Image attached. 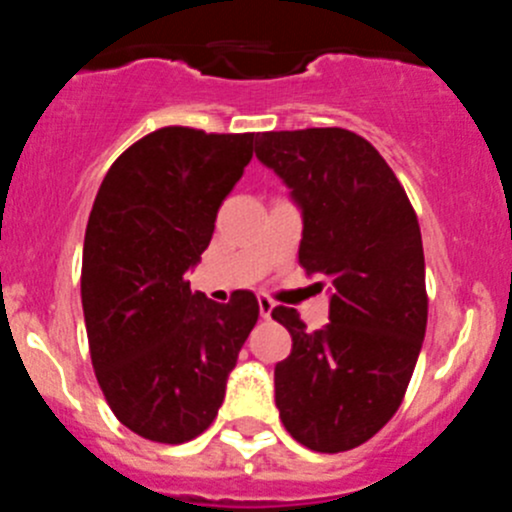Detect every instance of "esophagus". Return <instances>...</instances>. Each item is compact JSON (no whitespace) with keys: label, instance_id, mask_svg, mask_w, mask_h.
<instances>
[{"label":"esophagus","instance_id":"34e87169","mask_svg":"<svg viewBox=\"0 0 512 512\" xmlns=\"http://www.w3.org/2000/svg\"><path fill=\"white\" fill-rule=\"evenodd\" d=\"M271 310H274V302H271V297L261 295V297H259V312H261V318H269Z\"/></svg>","mask_w":512,"mask_h":512}]
</instances>
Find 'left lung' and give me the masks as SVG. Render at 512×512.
Wrapping results in <instances>:
<instances>
[{
	"label": "left lung",
	"instance_id": "8db88e82",
	"mask_svg": "<svg viewBox=\"0 0 512 512\" xmlns=\"http://www.w3.org/2000/svg\"><path fill=\"white\" fill-rule=\"evenodd\" d=\"M256 158L302 210L300 264L330 279V323L271 318L292 336L274 369L279 418L320 454L361 446L400 408L428 323L423 238L408 194L377 148L343 128L261 133Z\"/></svg>",
	"mask_w": 512,
	"mask_h": 512
}]
</instances>
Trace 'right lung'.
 I'll list each match as a JSON object with an SVG mask.
<instances>
[{"instance_id":"1","label":"right lung","mask_w":512,"mask_h":512,"mask_svg":"<svg viewBox=\"0 0 512 512\" xmlns=\"http://www.w3.org/2000/svg\"><path fill=\"white\" fill-rule=\"evenodd\" d=\"M256 133L171 125L110 166L84 235L81 307L89 354L115 418L156 443L200 436L223 405L259 300H207L184 279L210 246Z\"/></svg>"}]
</instances>
